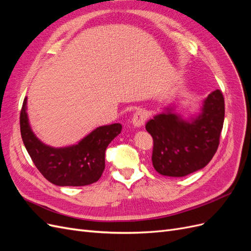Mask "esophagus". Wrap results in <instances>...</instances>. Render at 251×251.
Wrapping results in <instances>:
<instances>
[{
    "instance_id": "esophagus-1",
    "label": "esophagus",
    "mask_w": 251,
    "mask_h": 251,
    "mask_svg": "<svg viewBox=\"0 0 251 251\" xmlns=\"http://www.w3.org/2000/svg\"><path fill=\"white\" fill-rule=\"evenodd\" d=\"M148 112L147 110L144 109H138L137 111H136L134 113L133 115V119H132V123H133V126L135 127H140L144 125V123H146L147 119H148Z\"/></svg>"
}]
</instances>
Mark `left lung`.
<instances>
[{"instance_id": "left-lung-1", "label": "left lung", "mask_w": 251, "mask_h": 251, "mask_svg": "<svg viewBox=\"0 0 251 251\" xmlns=\"http://www.w3.org/2000/svg\"><path fill=\"white\" fill-rule=\"evenodd\" d=\"M225 115L224 97L211 92L198 116L185 120L173 108L150 119L146 128L154 141L151 162L163 176L184 177L203 169L216 154Z\"/></svg>"}]
</instances>
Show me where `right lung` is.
Wrapping results in <instances>:
<instances>
[{
	"mask_svg": "<svg viewBox=\"0 0 251 251\" xmlns=\"http://www.w3.org/2000/svg\"><path fill=\"white\" fill-rule=\"evenodd\" d=\"M25 97L20 116L21 135L36 169L51 183L58 186H83L101 177L104 154L110 142L120 134L123 126L113 124L95 128L77 144L51 148L44 144L30 127Z\"/></svg>",
	"mask_w": 251,
	"mask_h": 251,
	"instance_id": "right-lung-1",
	"label": "right lung"
}]
</instances>
